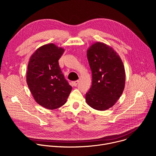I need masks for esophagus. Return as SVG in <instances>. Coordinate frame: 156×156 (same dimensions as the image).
<instances>
[{"instance_id": "34e87169", "label": "esophagus", "mask_w": 156, "mask_h": 156, "mask_svg": "<svg viewBox=\"0 0 156 156\" xmlns=\"http://www.w3.org/2000/svg\"><path fill=\"white\" fill-rule=\"evenodd\" d=\"M78 83H79V80H76V81H73V82H72V84H73L74 86H76Z\"/></svg>"}]
</instances>
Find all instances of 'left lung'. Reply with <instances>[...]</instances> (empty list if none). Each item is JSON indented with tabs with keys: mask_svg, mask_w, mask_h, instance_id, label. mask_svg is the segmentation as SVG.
Returning <instances> with one entry per match:
<instances>
[{
	"mask_svg": "<svg viewBox=\"0 0 156 156\" xmlns=\"http://www.w3.org/2000/svg\"><path fill=\"white\" fill-rule=\"evenodd\" d=\"M92 85L86 94L87 104L98 110L112 107L121 96L125 83L123 62L112 48L96 42L87 51Z\"/></svg>",
	"mask_w": 156,
	"mask_h": 156,
	"instance_id": "obj_1",
	"label": "left lung"
}]
</instances>
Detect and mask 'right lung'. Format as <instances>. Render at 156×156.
Masks as SVG:
<instances>
[{"label":"right lung","instance_id":"right-lung-1","mask_svg":"<svg viewBox=\"0 0 156 156\" xmlns=\"http://www.w3.org/2000/svg\"><path fill=\"white\" fill-rule=\"evenodd\" d=\"M63 52L54 44H46L32 55L28 66L27 81L34 99L51 110L65 104L72 89L58 64Z\"/></svg>","mask_w":156,"mask_h":156}]
</instances>
